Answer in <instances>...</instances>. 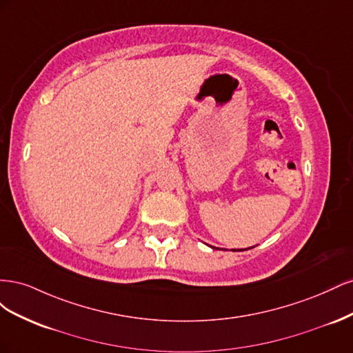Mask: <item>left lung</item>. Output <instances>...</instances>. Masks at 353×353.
Returning a JSON list of instances; mask_svg holds the SVG:
<instances>
[{
	"label": "left lung",
	"instance_id": "obj_1",
	"mask_svg": "<svg viewBox=\"0 0 353 353\" xmlns=\"http://www.w3.org/2000/svg\"><path fill=\"white\" fill-rule=\"evenodd\" d=\"M213 249H216V248H213ZM234 252H236V250H234Z\"/></svg>",
	"mask_w": 353,
	"mask_h": 353
}]
</instances>
